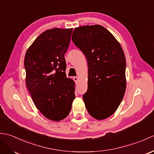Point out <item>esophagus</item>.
<instances>
[{
	"instance_id": "esophagus-1",
	"label": "esophagus",
	"mask_w": 154,
	"mask_h": 154,
	"mask_svg": "<svg viewBox=\"0 0 154 154\" xmlns=\"http://www.w3.org/2000/svg\"><path fill=\"white\" fill-rule=\"evenodd\" d=\"M73 80L75 81V82H77L78 80H79V78H78L77 77H73Z\"/></svg>"
}]
</instances>
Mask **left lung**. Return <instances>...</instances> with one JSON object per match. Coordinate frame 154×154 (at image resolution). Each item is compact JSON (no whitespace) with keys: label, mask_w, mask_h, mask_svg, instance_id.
Segmentation results:
<instances>
[{"label":"left lung","mask_w":154,"mask_h":154,"mask_svg":"<svg viewBox=\"0 0 154 154\" xmlns=\"http://www.w3.org/2000/svg\"><path fill=\"white\" fill-rule=\"evenodd\" d=\"M72 40L85 55L88 89L83 99L86 109L97 120L116 110L126 90V58L120 44L100 25L76 28Z\"/></svg>","instance_id":"obj_1"}]
</instances>
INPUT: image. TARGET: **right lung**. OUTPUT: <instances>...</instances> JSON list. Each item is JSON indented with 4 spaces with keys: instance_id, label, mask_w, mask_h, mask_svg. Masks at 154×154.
I'll return each mask as SVG.
<instances>
[{
    "instance_id": "1",
    "label": "right lung",
    "mask_w": 154,
    "mask_h": 154,
    "mask_svg": "<svg viewBox=\"0 0 154 154\" xmlns=\"http://www.w3.org/2000/svg\"><path fill=\"white\" fill-rule=\"evenodd\" d=\"M73 28L44 32L28 48L24 58L26 83L34 104L47 119L60 121L69 114L75 83L66 77L64 55Z\"/></svg>"
}]
</instances>
